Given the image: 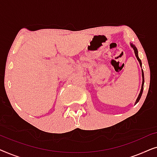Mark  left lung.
Returning <instances> with one entry per match:
<instances>
[{
	"instance_id": "obj_1",
	"label": "left lung",
	"mask_w": 157,
	"mask_h": 157,
	"mask_svg": "<svg viewBox=\"0 0 157 157\" xmlns=\"http://www.w3.org/2000/svg\"><path fill=\"white\" fill-rule=\"evenodd\" d=\"M130 45L131 46H132V48L134 49V53H135V56H136L137 60H138V61L139 62V64H140V66L141 67V61L140 60V59L139 58V56H138V50H137L136 47L134 46V44H132V43H130ZM141 75H142V84H141V91H140V93H139L138 97H137L136 100V102H135V104H136L139 101V100H140L141 98V96L142 95V93H143V89H144V72H143V70H141Z\"/></svg>"
}]
</instances>
